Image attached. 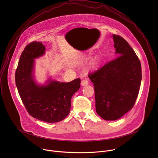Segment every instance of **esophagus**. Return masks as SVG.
I'll return each instance as SVG.
<instances>
[{"mask_svg": "<svg viewBox=\"0 0 158 158\" xmlns=\"http://www.w3.org/2000/svg\"><path fill=\"white\" fill-rule=\"evenodd\" d=\"M88 84H89V82H88L87 80H83L81 81V85L82 86H85L88 85Z\"/></svg>", "mask_w": 158, "mask_h": 158, "instance_id": "1", "label": "esophagus"}]
</instances>
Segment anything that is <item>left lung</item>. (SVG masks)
Returning a JSON list of instances; mask_svg holds the SVG:
<instances>
[{"label":"left lung","instance_id":"1","mask_svg":"<svg viewBox=\"0 0 158 158\" xmlns=\"http://www.w3.org/2000/svg\"><path fill=\"white\" fill-rule=\"evenodd\" d=\"M118 55L88 75L94 83L95 110L106 120H115L135 105L142 80L140 62L122 37L112 35Z\"/></svg>","mask_w":158,"mask_h":158}]
</instances>
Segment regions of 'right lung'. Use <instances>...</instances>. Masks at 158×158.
I'll use <instances>...</instances> for the list:
<instances>
[{
  "label": "right lung",
  "instance_id": "right-lung-1",
  "mask_svg": "<svg viewBox=\"0 0 158 158\" xmlns=\"http://www.w3.org/2000/svg\"><path fill=\"white\" fill-rule=\"evenodd\" d=\"M45 51V46L40 42L27 45L18 63L15 81L29 114L41 121L55 123L63 120L70 113L72 97L80 89L81 80L77 78L61 83L49 78L45 85H38L33 74L34 59L43 56Z\"/></svg>",
  "mask_w": 158,
  "mask_h": 158
}]
</instances>
